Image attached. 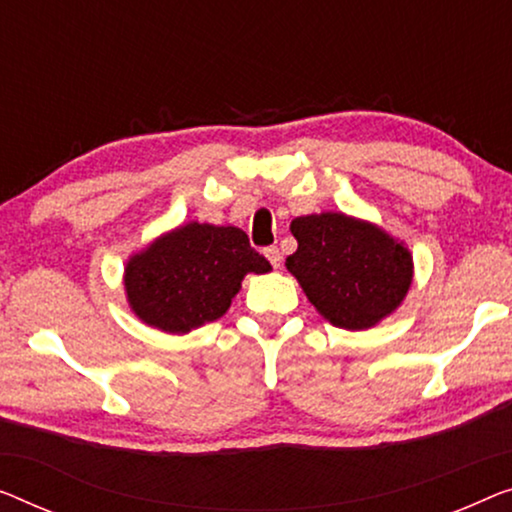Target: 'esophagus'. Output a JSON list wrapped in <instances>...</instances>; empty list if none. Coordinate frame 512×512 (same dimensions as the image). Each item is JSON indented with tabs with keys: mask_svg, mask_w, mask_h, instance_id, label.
Segmentation results:
<instances>
[{
	"mask_svg": "<svg viewBox=\"0 0 512 512\" xmlns=\"http://www.w3.org/2000/svg\"><path fill=\"white\" fill-rule=\"evenodd\" d=\"M264 255H266V259H269V262H271L273 269H280V264H282V253H280V248H278V246H269V248H264Z\"/></svg>",
	"mask_w": 512,
	"mask_h": 512,
	"instance_id": "34e87169",
	"label": "esophagus"
}]
</instances>
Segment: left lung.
I'll return each mask as SVG.
<instances>
[{
	"mask_svg": "<svg viewBox=\"0 0 512 512\" xmlns=\"http://www.w3.org/2000/svg\"><path fill=\"white\" fill-rule=\"evenodd\" d=\"M289 230L299 248L287 257V271L333 326L370 329L407 296L414 259L381 227L326 211L294 218Z\"/></svg>",
	"mask_w": 512,
	"mask_h": 512,
	"instance_id": "left-lung-1",
	"label": "left lung"
}]
</instances>
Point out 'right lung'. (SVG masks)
Segmentation results:
<instances>
[{
  "label": "right lung",
  "instance_id": "right-lung-1",
  "mask_svg": "<svg viewBox=\"0 0 512 512\" xmlns=\"http://www.w3.org/2000/svg\"><path fill=\"white\" fill-rule=\"evenodd\" d=\"M239 227L188 223L128 259V305L144 324L183 335L223 317L246 273H269Z\"/></svg>",
  "mask_w": 512,
  "mask_h": 512
}]
</instances>
